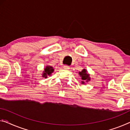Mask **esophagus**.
Returning <instances> with one entry per match:
<instances>
[{
	"instance_id": "34e87169",
	"label": "esophagus",
	"mask_w": 130,
	"mask_h": 130,
	"mask_svg": "<svg viewBox=\"0 0 130 130\" xmlns=\"http://www.w3.org/2000/svg\"><path fill=\"white\" fill-rule=\"evenodd\" d=\"M63 68H64V69H65V70H69L70 69V67H69V66H64Z\"/></svg>"
}]
</instances>
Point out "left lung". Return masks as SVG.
<instances>
[{
    "label": "left lung",
    "mask_w": 130,
    "mask_h": 130,
    "mask_svg": "<svg viewBox=\"0 0 130 130\" xmlns=\"http://www.w3.org/2000/svg\"><path fill=\"white\" fill-rule=\"evenodd\" d=\"M79 75L81 78V84H85V83H88L91 81L90 74L88 73V71L86 69H83L81 71H79Z\"/></svg>",
    "instance_id": "obj_1"
}]
</instances>
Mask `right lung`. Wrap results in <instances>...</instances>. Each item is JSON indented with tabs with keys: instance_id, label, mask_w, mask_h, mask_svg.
Listing matches in <instances>:
<instances>
[{
	"instance_id": "1",
	"label": "right lung",
	"mask_w": 130,
	"mask_h": 130,
	"mask_svg": "<svg viewBox=\"0 0 130 130\" xmlns=\"http://www.w3.org/2000/svg\"><path fill=\"white\" fill-rule=\"evenodd\" d=\"M54 68L52 66H46L44 68V70L43 71V73L42 74L43 78H47V76H51L52 74L53 73L54 71Z\"/></svg>"
}]
</instances>
